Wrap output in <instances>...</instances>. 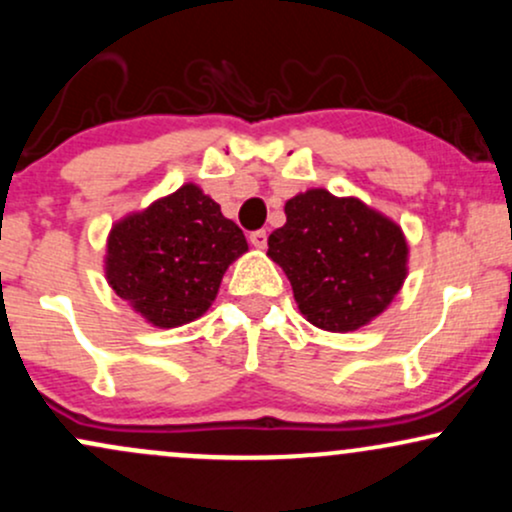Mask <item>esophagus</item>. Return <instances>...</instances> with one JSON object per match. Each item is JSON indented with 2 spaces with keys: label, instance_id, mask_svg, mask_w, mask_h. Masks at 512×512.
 I'll return each mask as SVG.
<instances>
[{
  "label": "esophagus",
  "instance_id": "1",
  "mask_svg": "<svg viewBox=\"0 0 512 512\" xmlns=\"http://www.w3.org/2000/svg\"><path fill=\"white\" fill-rule=\"evenodd\" d=\"M250 243L255 245L257 250H262L267 245V231H252L250 233Z\"/></svg>",
  "mask_w": 512,
  "mask_h": 512
}]
</instances>
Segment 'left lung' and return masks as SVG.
<instances>
[{"mask_svg": "<svg viewBox=\"0 0 512 512\" xmlns=\"http://www.w3.org/2000/svg\"><path fill=\"white\" fill-rule=\"evenodd\" d=\"M284 211L267 255L289 276L305 320L327 332H354L383 313L407 279L402 228L361 199L322 187L291 197Z\"/></svg>", "mask_w": 512, "mask_h": 512, "instance_id": "8db88e82", "label": "left lung"}]
</instances>
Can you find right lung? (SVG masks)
I'll return each mask as SVG.
<instances>
[{"instance_id": "obj_1", "label": "right lung", "mask_w": 512, "mask_h": 512, "mask_svg": "<svg viewBox=\"0 0 512 512\" xmlns=\"http://www.w3.org/2000/svg\"><path fill=\"white\" fill-rule=\"evenodd\" d=\"M243 252V231L187 182L110 228L105 279L146 322L170 330L207 313Z\"/></svg>"}]
</instances>
